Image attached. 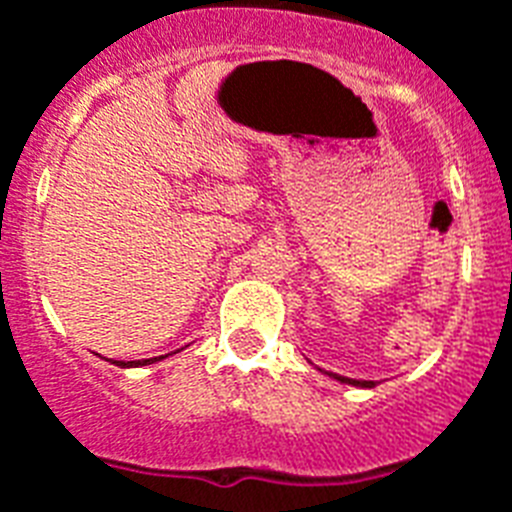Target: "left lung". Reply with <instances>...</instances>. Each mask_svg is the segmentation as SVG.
<instances>
[{"label": "left lung", "mask_w": 512, "mask_h": 512, "mask_svg": "<svg viewBox=\"0 0 512 512\" xmlns=\"http://www.w3.org/2000/svg\"><path fill=\"white\" fill-rule=\"evenodd\" d=\"M327 377H332V379H335V382H340V384H353V387H374V382H366V379L340 377V374H329V371H327Z\"/></svg>", "instance_id": "1"}]
</instances>
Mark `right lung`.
<instances>
[{"label": "right lung", "instance_id": "add662e5", "mask_svg": "<svg viewBox=\"0 0 512 512\" xmlns=\"http://www.w3.org/2000/svg\"><path fill=\"white\" fill-rule=\"evenodd\" d=\"M170 356V353H167ZM167 356H159V358H143V361H112L114 366H120V369H138V366H149V363H156L162 361V358Z\"/></svg>", "mask_w": 512, "mask_h": 512}]
</instances>
